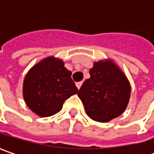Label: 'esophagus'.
<instances>
[{"label": "esophagus", "mask_w": 154, "mask_h": 154, "mask_svg": "<svg viewBox=\"0 0 154 154\" xmlns=\"http://www.w3.org/2000/svg\"><path fill=\"white\" fill-rule=\"evenodd\" d=\"M81 85H82V81H80V82H76V86H77V88H78V89H80Z\"/></svg>", "instance_id": "34e87169"}]
</instances>
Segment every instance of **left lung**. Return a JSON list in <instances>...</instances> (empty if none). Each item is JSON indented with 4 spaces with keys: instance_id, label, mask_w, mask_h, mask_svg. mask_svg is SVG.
<instances>
[{
    "instance_id": "1",
    "label": "left lung",
    "mask_w": 154,
    "mask_h": 154,
    "mask_svg": "<svg viewBox=\"0 0 154 154\" xmlns=\"http://www.w3.org/2000/svg\"><path fill=\"white\" fill-rule=\"evenodd\" d=\"M78 96L92 120L106 122L125 110L130 96L126 76L112 62H95Z\"/></svg>"
}]
</instances>
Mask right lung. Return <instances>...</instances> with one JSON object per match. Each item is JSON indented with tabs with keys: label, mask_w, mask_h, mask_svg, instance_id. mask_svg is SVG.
<instances>
[{
	"label": "right lung",
	"mask_w": 154,
	"mask_h": 154,
	"mask_svg": "<svg viewBox=\"0 0 154 154\" xmlns=\"http://www.w3.org/2000/svg\"><path fill=\"white\" fill-rule=\"evenodd\" d=\"M71 74L62 60L54 57L35 65L26 74L23 85L27 106L43 117L59 112L65 100L78 92Z\"/></svg>",
	"instance_id": "add662e5"
}]
</instances>
